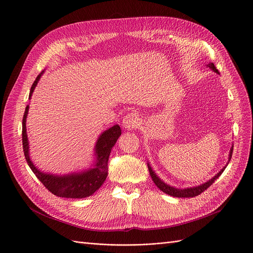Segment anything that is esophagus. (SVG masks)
Segmentation results:
<instances>
[{
    "mask_svg": "<svg viewBox=\"0 0 253 253\" xmlns=\"http://www.w3.org/2000/svg\"><path fill=\"white\" fill-rule=\"evenodd\" d=\"M122 125L125 129L127 130H133L136 129L139 125H140V119L138 117V114H136L135 112H131L128 113L122 121Z\"/></svg>",
    "mask_w": 253,
    "mask_h": 253,
    "instance_id": "esophagus-1",
    "label": "esophagus"
}]
</instances>
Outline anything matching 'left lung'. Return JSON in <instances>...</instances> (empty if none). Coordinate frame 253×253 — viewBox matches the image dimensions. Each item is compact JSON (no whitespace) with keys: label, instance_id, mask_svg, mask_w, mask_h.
Here are the masks:
<instances>
[{"label":"left lung","instance_id":"1","mask_svg":"<svg viewBox=\"0 0 253 253\" xmlns=\"http://www.w3.org/2000/svg\"><path fill=\"white\" fill-rule=\"evenodd\" d=\"M207 66H209L210 68H211V70H213L214 72H216V73L219 74L218 70L216 69V67L214 66V64H213L212 62L209 63ZM232 150H233V146H232L231 149H230L229 158H228V162H227L226 166L228 165V163H229V161H230V159H231ZM226 166L223 167L222 169H221L212 179H211V180L208 181L207 183H205V184H203V185H201V186H198V187L188 188V189H183V190H182V189H176V188H174V187H171V186H169V185L165 184V183L155 174V172L152 170V168H151L150 164H148V169H149V173H150V176H151V178H152L154 184H155L162 192H164L165 194L173 196V197H176V198H194V197H197V196L201 195V194H202L203 192H205L209 187H211V186L212 185V183L223 173V171H224V169L226 168Z\"/></svg>","mask_w":253,"mask_h":253}]
</instances>
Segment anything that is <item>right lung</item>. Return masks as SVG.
I'll return each mask as SVG.
<instances>
[{"label": "right lung", "mask_w": 253, "mask_h": 253, "mask_svg": "<svg viewBox=\"0 0 253 253\" xmlns=\"http://www.w3.org/2000/svg\"><path fill=\"white\" fill-rule=\"evenodd\" d=\"M42 72L38 75L35 82L33 83L30 96H31L37 86V84L42 76ZM29 105H27L25 114L23 117V148L25 153V158L28 165L37 176V178L42 183V185L54 196L68 199H82L86 198L94 194L104 183L108 175V158L112 147L115 145L119 136L121 135V129L119 125H114L108 130L104 131L98 138L95 145V155L96 164L91 169L81 173H73L66 176H54L50 174H45L41 172L31 161L29 155V141L27 136L26 120L28 116Z\"/></svg>", "instance_id": "obj_1"}]
</instances>
